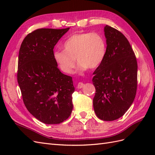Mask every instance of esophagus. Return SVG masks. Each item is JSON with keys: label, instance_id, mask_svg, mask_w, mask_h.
<instances>
[{"label": "esophagus", "instance_id": "obj_1", "mask_svg": "<svg viewBox=\"0 0 155 155\" xmlns=\"http://www.w3.org/2000/svg\"><path fill=\"white\" fill-rule=\"evenodd\" d=\"M84 87V83H78V85H77V88H82Z\"/></svg>", "mask_w": 155, "mask_h": 155}]
</instances>
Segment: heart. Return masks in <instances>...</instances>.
<instances>
[{"instance_id":"obj_1","label":"heart","mask_w":155,"mask_h":155,"mask_svg":"<svg viewBox=\"0 0 155 155\" xmlns=\"http://www.w3.org/2000/svg\"><path fill=\"white\" fill-rule=\"evenodd\" d=\"M62 50H56L53 57L61 70L72 74L75 58L81 70L95 69L104 61L107 53V42L98 32H80L70 36L62 45Z\"/></svg>"}]
</instances>
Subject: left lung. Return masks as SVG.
<instances>
[{"label": "left lung", "instance_id": "8db88e82", "mask_svg": "<svg viewBox=\"0 0 155 155\" xmlns=\"http://www.w3.org/2000/svg\"><path fill=\"white\" fill-rule=\"evenodd\" d=\"M107 53L93 74V107L98 118L117 120L133 104L137 88V61L132 47L119 31L105 26Z\"/></svg>", "mask_w": 155, "mask_h": 155}]
</instances>
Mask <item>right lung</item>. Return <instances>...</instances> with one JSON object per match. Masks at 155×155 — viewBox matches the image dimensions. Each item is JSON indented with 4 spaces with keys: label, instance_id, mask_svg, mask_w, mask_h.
I'll use <instances>...</instances> for the list:
<instances>
[{
    "label": "right lung",
    "instance_id": "obj_1",
    "mask_svg": "<svg viewBox=\"0 0 155 155\" xmlns=\"http://www.w3.org/2000/svg\"><path fill=\"white\" fill-rule=\"evenodd\" d=\"M69 30L38 28L28 34L19 50L17 81L23 102L32 115L45 124H59L72 113V77L59 70L53 48Z\"/></svg>",
    "mask_w": 155,
    "mask_h": 155
}]
</instances>
